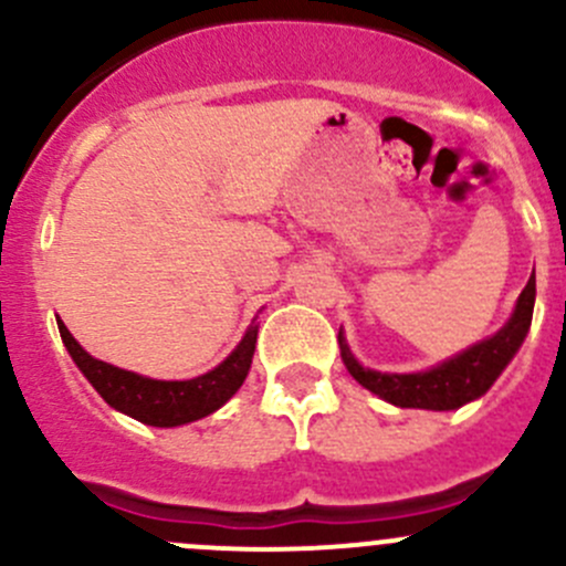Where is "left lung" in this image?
<instances>
[{"label":"left lung","instance_id":"8db88e82","mask_svg":"<svg viewBox=\"0 0 566 566\" xmlns=\"http://www.w3.org/2000/svg\"><path fill=\"white\" fill-rule=\"evenodd\" d=\"M534 298H536V279L531 273L528 284L523 293L517 295V304L512 310V317L495 331L488 339L476 342L468 350L458 356L447 358V361L436 364V367L424 369V373H378L358 364L347 347L345 334L339 331V350L342 361H345L347 373L373 394H378L386 402L397 405V408H421V410H458L462 405L473 402L482 394H488L490 386L499 380L506 364L515 358L521 350L523 339H526L531 328V315H534Z\"/></svg>","mask_w":566,"mask_h":566}]
</instances>
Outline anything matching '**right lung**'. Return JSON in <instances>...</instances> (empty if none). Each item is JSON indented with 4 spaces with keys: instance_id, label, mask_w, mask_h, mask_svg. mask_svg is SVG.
Segmentation results:
<instances>
[{
    "instance_id": "right-lung-1",
    "label": "right lung",
    "mask_w": 566,
    "mask_h": 566,
    "mask_svg": "<svg viewBox=\"0 0 566 566\" xmlns=\"http://www.w3.org/2000/svg\"><path fill=\"white\" fill-rule=\"evenodd\" d=\"M56 325H60V336L65 342L67 353L76 361V367L82 369L84 378L93 384V389L114 410L150 427H180L216 413L247 380L251 358H254L256 328H260L251 319L235 350L210 373L191 380H156L93 358L73 339V334L65 328L62 319H56Z\"/></svg>"
}]
</instances>
